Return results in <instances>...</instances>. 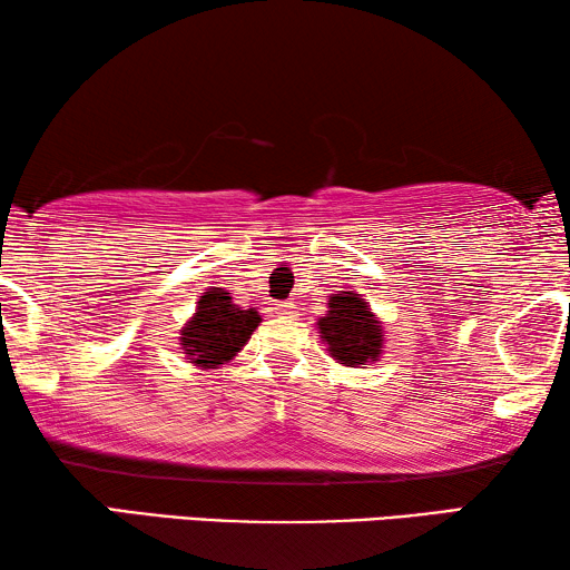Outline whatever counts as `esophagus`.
Here are the masks:
<instances>
[{
    "mask_svg": "<svg viewBox=\"0 0 570 570\" xmlns=\"http://www.w3.org/2000/svg\"><path fill=\"white\" fill-rule=\"evenodd\" d=\"M277 315H283V318H293V305L291 303H277Z\"/></svg>",
    "mask_w": 570,
    "mask_h": 570,
    "instance_id": "esophagus-1",
    "label": "esophagus"
}]
</instances>
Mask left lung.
<instances>
[{
  "mask_svg": "<svg viewBox=\"0 0 570 570\" xmlns=\"http://www.w3.org/2000/svg\"><path fill=\"white\" fill-rule=\"evenodd\" d=\"M315 325L328 356L341 366L366 368L384 353V323L356 291L333 293L328 311Z\"/></svg>",
  "mask_w": 570,
  "mask_h": 570,
  "instance_id": "left-lung-1",
  "label": "left lung"
}]
</instances>
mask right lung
I'll return each instance as SVG.
<instances>
[{
  "instance_id": "1",
  "label": "right lung",
  "mask_w": 570,
  "mask_h": 570,
  "mask_svg": "<svg viewBox=\"0 0 570 570\" xmlns=\"http://www.w3.org/2000/svg\"><path fill=\"white\" fill-rule=\"evenodd\" d=\"M263 323L255 307H242L224 287H207L199 295L197 311L181 325L179 346L184 358L202 371L219 368L247 346L249 335Z\"/></svg>"
}]
</instances>
